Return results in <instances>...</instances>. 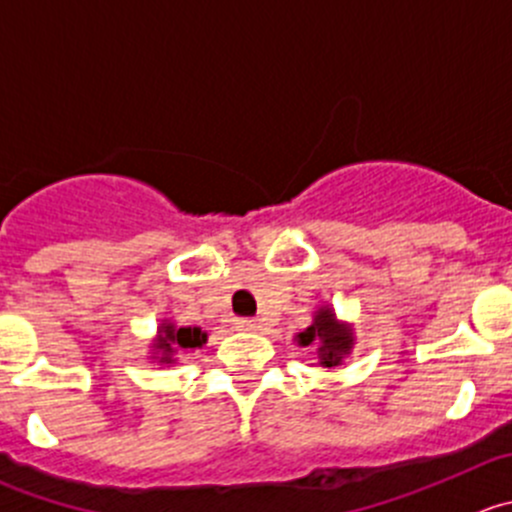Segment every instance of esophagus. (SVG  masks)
I'll list each match as a JSON object with an SVG mask.
<instances>
[{"label":"esophagus","instance_id":"34e87169","mask_svg":"<svg viewBox=\"0 0 512 512\" xmlns=\"http://www.w3.org/2000/svg\"><path fill=\"white\" fill-rule=\"evenodd\" d=\"M235 325H237V330H257V327H260V322L255 320V317H240V320H235Z\"/></svg>","mask_w":512,"mask_h":512}]
</instances>
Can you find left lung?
<instances>
[{
    "instance_id": "1",
    "label": "left lung",
    "mask_w": 512,
    "mask_h": 512,
    "mask_svg": "<svg viewBox=\"0 0 512 512\" xmlns=\"http://www.w3.org/2000/svg\"><path fill=\"white\" fill-rule=\"evenodd\" d=\"M295 342L300 347H315L317 365L337 367L355 347V330L350 322L337 320L332 305H322L312 312V325L297 332Z\"/></svg>"
}]
</instances>
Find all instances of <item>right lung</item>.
<instances>
[{
  "instance_id": "1",
  "label": "right lung",
  "mask_w": 512,
  "mask_h": 512,
  "mask_svg": "<svg viewBox=\"0 0 512 512\" xmlns=\"http://www.w3.org/2000/svg\"><path fill=\"white\" fill-rule=\"evenodd\" d=\"M207 342V332L202 327H180L172 320H162L157 335L150 342V360L157 365H177L182 350H195Z\"/></svg>"
}]
</instances>
